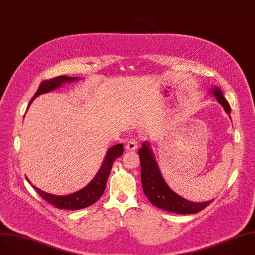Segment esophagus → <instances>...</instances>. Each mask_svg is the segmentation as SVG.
Instances as JSON below:
<instances>
[{"instance_id": "1", "label": "esophagus", "mask_w": 255, "mask_h": 255, "mask_svg": "<svg viewBox=\"0 0 255 255\" xmlns=\"http://www.w3.org/2000/svg\"><path fill=\"white\" fill-rule=\"evenodd\" d=\"M126 148L128 149V150H136V149L138 148V142L137 140L134 139H130L129 141H128L127 145H126Z\"/></svg>"}]
</instances>
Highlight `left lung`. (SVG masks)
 I'll use <instances>...</instances> for the list:
<instances>
[{"label": "left lung", "mask_w": 255, "mask_h": 255, "mask_svg": "<svg viewBox=\"0 0 255 255\" xmlns=\"http://www.w3.org/2000/svg\"><path fill=\"white\" fill-rule=\"evenodd\" d=\"M210 93H212L217 99L218 103L224 108L226 112L230 114L231 106L226 98L223 97L220 88L214 86ZM138 153L141 163V180L143 191L147 199L155 207L178 214H194L202 211L213 201L211 200L204 203H194L185 200L174 192L166 181L163 180L150 145L148 144V142L142 143V147L139 149Z\"/></svg>", "instance_id": "left-lung-1"}]
</instances>
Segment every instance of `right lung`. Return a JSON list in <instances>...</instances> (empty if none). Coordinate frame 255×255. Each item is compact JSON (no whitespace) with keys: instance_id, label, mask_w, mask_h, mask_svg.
Segmentation results:
<instances>
[{"instance_id":"1","label":"right lung","mask_w":255,"mask_h":255,"mask_svg":"<svg viewBox=\"0 0 255 255\" xmlns=\"http://www.w3.org/2000/svg\"><path fill=\"white\" fill-rule=\"evenodd\" d=\"M78 77H69V76H58L50 80H45L43 81L38 91L36 92L35 96L32 98V100L29 101L28 106L32 104V102L39 97L42 94H46L49 93L53 89L61 87L63 83L66 82H73L78 80ZM124 153V145L123 144H117L112 147H110L107 151L106 156H105V159L102 163V166L95 176L93 180L89 182L84 188L74 192L72 194H68V196H55V194H50L45 192L35 185H33L31 182H29L28 179L26 178V180L31 183L33 188L40 194V196L52 206L58 209H65V210H79V209L86 208L88 206H91L95 204L101 197L102 194L105 191V188H106L107 180L109 174L111 172L113 162L115 159L118 157H121Z\"/></svg>"}]
</instances>
